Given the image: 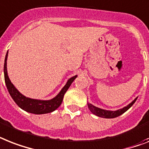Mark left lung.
<instances>
[{"mask_svg": "<svg viewBox=\"0 0 149 149\" xmlns=\"http://www.w3.org/2000/svg\"><path fill=\"white\" fill-rule=\"evenodd\" d=\"M136 100H137V98H135V100H134L131 103L129 104L127 106L124 107V108L122 109H118L116 110V111H109V110L102 109L95 107L93 105H92V104L89 103V102L87 103V106H88V108H89V109L91 111L92 113H93L95 116H97L99 117H102V118H112L119 116L120 115L123 114L124 112H126L127 110L129 109L135 103Z\"/></svg>", "mask_w": 149, "mask_h": 149, "instance_id": "left-lung-1", "label": "left lung"}]
</instances>
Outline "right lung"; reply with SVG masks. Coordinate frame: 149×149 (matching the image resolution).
I'll return each instance as SVG.
<instances>
[{"label": "right lung", "instance_id": "obj_1", "mask_svg": "<svg viewBox=\"0 0 149 149\" xmlns=\"http://www.w3.org/2000/svg\"><path fill=\"white\" fill-rule=\"evenodd\" d=\"M8 53L6 54L5 60H4V66H3V72H4V80H5L6 86L8 88L10 95L14 100L16 104L20 108L24 109L26 112L33 113V114H46L49 112H54L59 106L61 105L63 100L64 94L66 93L69 87L70 86L72 83L77 76L72 77L67 81L65 86L61 89L60 93L56 97L50 100H33L31 98H27L20 93L17 89H16L10 80L7 71V59H8Z\"/></svg>", "mask_w": 149, "mask_h": 149}]
</instances>
